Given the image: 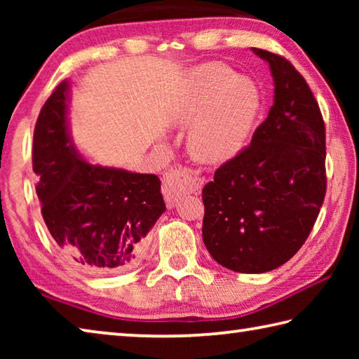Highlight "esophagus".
Instances as JSON below:
<instances>
[{
	"instance_id": "esophagus-1",
	"label": "esophagus",
	"mask_w": 359,
	"mask_h": 359,
	"mask_svg": "<svg viewBox=\"0 0 359 359\" xmlns=\"http://www.w3.org/2000/svg\"><path fill=\"white\" fill-rule=\"evenodd\" d=\"M203 187V179H199L191 169L179 168L169 171L163 179V194L168 203H174L175 199L185 193H196Z\"/></svg>"
}]
</instances>
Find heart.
<instances>
[{
    "label": "heart",
    "mask_w": 359,
    "mask_h": 359,
    "mask_svg": "<svg viewBox=\"0 0 359 359\" xmlns=\"http://www.w3.org/2000/svg\"><path fill=\"white\" fill-rule=\"evenodd\" d=\"M261 111V93L250 79L224 65H203L188 77L171 121L190 126L188 150L199 161L223 163L238 156L250 141Z\"/></svg>",
    "instance_id": "b5f03b06"
}]
</instances>
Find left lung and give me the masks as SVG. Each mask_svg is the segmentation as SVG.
Wrapping results in <instances>:
<instances>
[{"instance_id": "8db88e82", "label": "left lung", "mask_w": 359, "mask_h": 359, "mask_svg": "<svg viewBox=\"0 0 359 359\" xmlns=\"http://www.w3.org/2000/svg\"><path fill=\"white\" fill-rule=\"evenodd\" d=\"M274 104L247 149L203 188V241L218 264L263 274L299 250L326 193L325 123L318 102L288 60L261 48Z\"/></svg>"}]
</instances>
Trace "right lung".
<instances>
[{
    "instance_id": "right-lung-1",
    "label": "right lung",
    "mask_w": 359,
    "mask_h": 359,
    "mask_svg": "<svg viewBox=\"0 0 359 359\" xmlns=\"http://www.w3.org/2000/svg\"><path fill=\"white\" fill-rule=\"evenodd\" d=\"M71 82L42 106L33 136V171L42 218L55 244L92 274L139 263L145 236L166 210L161 182L85 160L69 130Z\"/></svg>"
}]
</instances>
